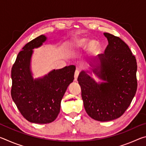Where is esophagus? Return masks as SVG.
<instances>
[{"mask_svg": "<svg viewBox=\"0 0 146 146\" xmlns=\"http://www.w3.org/2000/svg\"><path fill=\"white\" fill-rule=\"evenodd\" d=\"M79 75V71L78 70H76L75 72V75H74V80L76 81L77 80V78Z\"/></svg>", "mask_w": 146, "mask_h": 146, "instance_id": "1", "label": "esophagus"}]
</instances>
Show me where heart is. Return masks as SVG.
Segmentation results:
<instances>
[{
	"label": "heart",
	"instance_id": "b5f03b06",
	"mask_svg": "<svg viewBox=\"0 0 146 146\" xmlns=\"http://www.w3.org/2000/svg\"><path fill=\"white\" fill-rule=\"evenodd\" d=\"M73 48L76 52L88 50L91 53L97 54L100 51V44L96 40H90L87 38H82L75 40Z\"/></svg>",
	"mask_w": 146,
	"mask_h": 146
}]
</instances>
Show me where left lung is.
<instances>
[{
	"label": "left lung",
	"instance_id": "obj_1",
	"mask_svg": "<svg viewBox=\"0 0 146 146\" xmlns=\"http://www.w3.org/2000/svg\"><path fill=\"white\" fill-rule=\"evenodd\" d=\"M104 35L108 40L104 54L98 55L91 71L82 70L77 79L86 113L100 122L121 117L137 89L135 56L122 39L108 33ZM91 72L103 82H96L88 75Z\"/></svg>",
	"mask_w": 146,
	"mask_h": 146
}]
</instances>
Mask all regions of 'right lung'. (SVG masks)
<instances>
[{"instance_id":"obj_1","label":"right lung","mask_w":146,"mask_h":146,"mask_svg":"<svg viewBox=\"0 0 146 146\" xmlns=\"http://www.w3.org/2000/svg\"><path fill=\"white\" fill-rule=\"evenodd\" d=\"M47 38L41 35L26 44L11 69L12 99L22 115L35 123H48L56 119L75 71V66L71 65L53 70L42 77L33 78L31 64L33 49L42 46Z\"/></svg>"}]
</instances>
